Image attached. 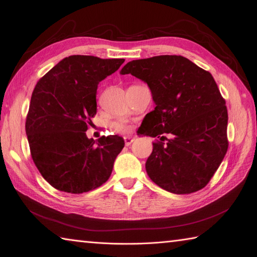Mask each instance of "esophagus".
Returning <instances> with one entry per match:
<instances>
[{"instance_id":"1","label":"esophagus","mask_w":257,"mask_h":257,"mask_svg":"<svg viewBox=\"0 0 257 257\" xmlns=\"http://www.w3.org/2000/svg\"><path fill=\"white\" fill-rule=\"evenodd\" d=\"M133 142H134L133 137H130V136L124 137V143H125V146H130Z\"/></svg>"}]
</instances>
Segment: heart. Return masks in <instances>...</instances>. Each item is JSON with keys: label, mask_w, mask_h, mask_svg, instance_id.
Listing matches in <instances>:
<instances>
[{"label": "heart", "mask_w": 257, "mask_h": 257, "mask_svg": "<svg viewBox=\"0 0 257 257\" xmlns=\"http://www.w3.org/2000/svg\"><path fill=\"white\" fill-rule=\"evenodd\" d=\"M112 126L116 132H119V133H127V132L131 131L130 124H127L125 121H123V120L113 122Z\"/></svg>", "instance_id": "obj_1"}]
</instances>
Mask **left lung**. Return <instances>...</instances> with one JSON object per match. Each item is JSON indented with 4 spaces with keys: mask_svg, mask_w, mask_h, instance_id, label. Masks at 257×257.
<instances>
[{
    "mask_svg": "<svg viewBox=\"0 0 257 257\" xmlns=\"http://www.w3.org/2000/svg\"><path fill=\"white\" fill-rule=\"evenodd\" d=\"M121 74L146 81L157 105L138 130L160 138L146 162L148 176L175 194L205 188L228 149L227 108L212 75L182 56L133 60ZM164 134L172 135L166 143Z\"/></svg>",
    "mask_w": 257,
    "mask_h": 257,
    "instance_id": "obj_1",
    "label": "left lung"
}]
</instances>
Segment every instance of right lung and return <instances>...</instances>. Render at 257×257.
<instances>
[{
	"label": "right lung",
	"mask_w": 257,
	"mask_h": 257,
	"mask_svg": "<svg viewBox=\"0 0 257 257\" xmlns=\"http://www.w3.org/2000/svg\"><path fill=\"white\" fill-rule=\"evenodd\" d=\"M123 62L77 54L60 61L37 81L26 133L35 166L54 189L82 194L109 179L123 138L102 136L95 144L85 131L96 114L98 83Z\"/></svg>",
	"instance_id": "obj_1"
}]
</instances>
